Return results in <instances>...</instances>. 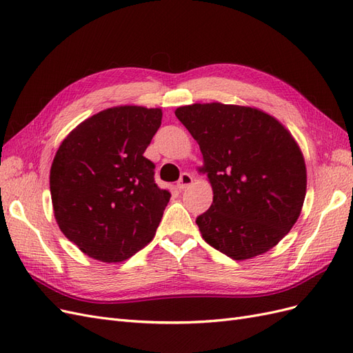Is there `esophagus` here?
Segmentation results:
<instances>
[{
    "instance_id": "34e87169",
    "label": "esophagus",
    "mask_w": 353,
    "mask_h": 353,
    "mask_svg": "<svg viewBox=\"0 0 353 353\" xmlns=\"http://www.w3.org/2000/svg\"><path fill=\"white\" fill-rule=\"evenodd\" d=\"M191 184H193V176H191V175L187 174V172H184L183 175H181L176 187H178V190H185V188L190 187Z\"/></svg>"
}]
</instances>
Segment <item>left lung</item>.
<instances>
[{"mask_svg":"<svg viewBox=\"0 0 353 353\" xmlns=\"http://www.w3.org/2000/svg\"><path fill=\"white\" fill-rule=\"evenodd\" d=\"M200 145L213 201L201 237L234 261L252 259L292 230L306 196L301 147L274 116L248 105L196 103L175 110Z\"/></svg>","mask_w":353,"mask_h":353,"instance_id":"1","label":"left lung"}]
</instances>
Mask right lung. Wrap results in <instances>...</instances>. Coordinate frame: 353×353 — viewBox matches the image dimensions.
Returning a JSON list of instances; mask_svg holds the SVG:
<instances>
[{
	"label": "right lung",
	"instance_id": "1",
	"mask_svg": "<svg viewBox=\"0 0 353 353\" xmlns=\"http://www.w3.org/2000/svg\"><path fill=\"white\" fill-rule=\"evenodd\" d=\"M160 123L162 109L116 105L61 141L50 170L52 210L61 232L90 258L123 262L153 240L170 199L144 157Z\"/></svg>",
	"mask_w": 353,
	"mask_h": 353
}]
</instances>
